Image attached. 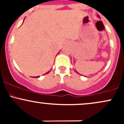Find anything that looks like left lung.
Here are the masks:
<instances>
[{"label":"left lung","instance_id":"8db88e82","mask_svg":"<svg viewBox=\"0 0 124 124\" xmlns=\"http://www.w3.org/2000/svg\"><path fill=\"white\" fill-rule=\"evenodd\" d=\"M98 17H100V16H99V15H98ZM75 72H77V73H78V72H77V70H75Z\"/></svg>","mask_w":124,"mask_h":124}]
</instances>
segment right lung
<instances>
[{"instance_id": "right-lung-1", "label": "right lung", "mask_w": 124, "mask_h": 124, "mask_svg": "<svg viewBox=\"0 0 124 124\" xmlns=\"http://www.w3.org/2000/svg\"><path fill=\"white\" fill-rule=\"evenodd\" d=\"M59 53H58V54H59ZM50 71H51V70H49V71H48V72H47L46 73H45V74H47V73H49L50 72ZM39 77H39V76H38V77H36V78H39ZM33 78H34V77H33Z\"/></svg>"}]
</instances>
